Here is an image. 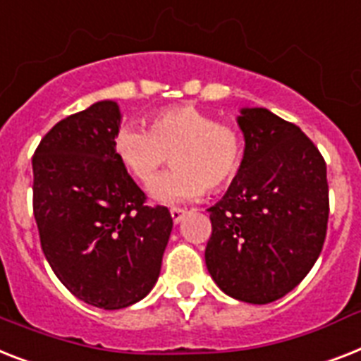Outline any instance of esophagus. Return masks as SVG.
<instances>
[{
	"label": "esophagus",
	"instance_id": "obj_1",
	"mask_svg": "<svg viewBox=\"0 0 361 361\" xmlns=\"http://www.w3.org/2000/svg\"><path fill=\"white\" fill-rule=\"evenodd\" d=\"M185 213H187L185 209H180V207H172L171 216H172V221H174V224H180L181 219L185 216Z\"/></svg>",
	"mask_w": 361,
	"mask_h": 361
}]
</instances>
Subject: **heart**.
I'll list each match as a JSON object with an SVG mask.
<instances>
[{"mask_svg":"<svg viewBox=\"0 0 361 361\" xmlns=\"http://www.w3.org/2000/svg\"><path fill=\"white\" fill-rule=\"evenodd\" d=\"M114 154L126 171L142 185L151 181L168 157L175 169L152 184V200L185 204L200 200L206 187H226L241 169L245 140L241 131L192 105L157 111L148 130L128 126L114 139Z\"/></svg>","mask_w":361,"mask_h":361,"instance_id":"b5f03b06","label":"heart"}]
</instances>
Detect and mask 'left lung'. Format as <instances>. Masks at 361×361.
Listing matches in <instances>:
<instances>
[{"mask_svg": "<svg viewBox=\"0 0 361 361\" xmlns=\"http://www.w3.org/2000/svg\"><path fill=\"white\" fill-rule=\"evenodd\" d=\"M239 172L211 206L206 265L228 297L269 304L312 271L328 224L326 163L298 126L243 107Z\"/></svg>", "mask_w": 361, "mask_h": 361, "instance_id": "left-lung-1", "label": "left lung"}]
</instances>
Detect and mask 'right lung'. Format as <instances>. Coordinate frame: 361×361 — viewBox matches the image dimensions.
<instances>
[{
    "label": "right lung",
    "instance_id": "add662e5",
    "mask_svg": "<svg viewBox=\"0 0 361 361\" xmlns=\"http://www.w3.org/2000/svg\"><path fill=\"white\" fill-rule=\"evenodd\" d=\"M120 124L118 104L102 99L57 122L33 155L44 256L72 295L102 310H122L152 291L172 231L169 209L145 206L114 154Z\"/></svg>",
    "mask_w": 361,
    "mask_h": 361
}]
</instances>
